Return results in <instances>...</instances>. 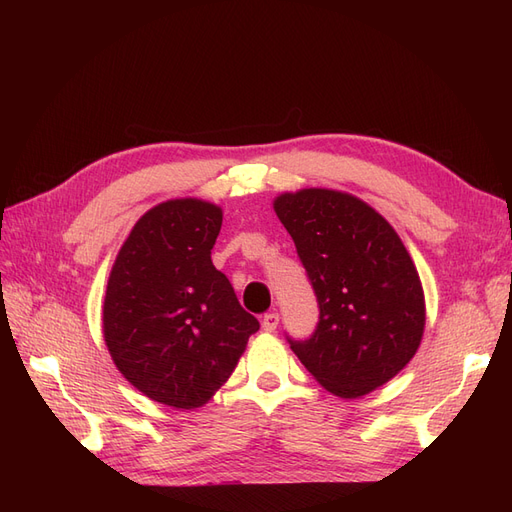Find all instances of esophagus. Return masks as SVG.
Here are the masks:
<instances>
[{"instance_id": "34e87169", "label": "esophagus", "mask_w": 512, "mask_h": 512, "mask_svg": "<svg viewBox=\"0 0 512 512\" xmlns=\"http://www.w3.org/2000/svg\"><path fill=\"white\" fill-rule=\"evenodd\" d=\"M277 324H280V314L269 312L262 316V329H265L267 333H273L277 329Z\"/></svg>"}]
</instances>
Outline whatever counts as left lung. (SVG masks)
Segmentation results:
<instances>
[{
  "mask_svg": "<svg viewBox=\"0 0 512 512\" xmlns=\"http://www.w3.org/2000/svg\"><path fill=\"white\" fill-rule=\"evenodd\" d=\"M318 301L316 331L292 352L329 393L356 399L389 382L421 346V277L393 226L346 192L275 198Z\"/></svg>",
  "mask_w": 512,
  "mask_h": 512,
  "instance_id": "obj_1",
  "label": "left lung"
}]
</instances>
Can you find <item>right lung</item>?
I'll return each instance as SVG.
<instances>
[{"label": "right lung", "mask_w": 512, "mask_h": 512, "mask_svg": "<svg viewBox=\"0 0 512 512\" xmlns=\"http://www.w3.org/2000/svg\"><path fill=\"white\" fill-rule=\"evenodd\" d=\"M220 228L218 205L166 200L134 224L108 275V352L123 378L164 406L207 404L260 329L211 262Z\"/></svg>", "instance_id": "obj_1"}]
</instances>
